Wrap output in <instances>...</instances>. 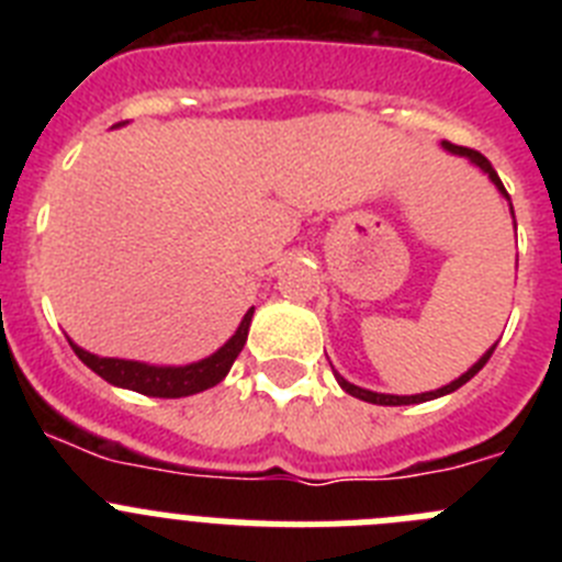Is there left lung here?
Returning a JSON list of instances; mask_svg holds the SVG:
<instances>
[{"label": "left lung", "instance_id": "8db88e82", "mask_svg": "<svg viewBox=\"0 0 562 562\" xmlns=\"http://www.w3.org/2000/svg\"><path fill=\"white\" fill-rule=\"evenodd\" d=\"M445 148H448V151H453V154H461V157H470V160H473L475 166L481 168V171H484V173H490V180L495 182V188H498V191L504 193V196H509V193H506V188H504V182H501V177H498V173H495V168L490 166V160H486L484 154H481V151H475V148L456 146V143H445ZM513 216H515V213H513ZM493 351H495V346H493V349H490V351H486V355L481 357L479 362H475L473 369L467 371V374H461L459 380H453V382H450V385H445V389H436V391H428V394H416V396L374 394V391L357 389V385H351L349 380H342L340 374H335V376H337V382H340V389L346 391V394L357 396V400H362V402H374V405H414V402H428V400H436V396H445V394H450V391L461 389V385H464L467 380H473V376L479 374L481 369H484V366H486V360H490V357H493Z\"/></svg>", "mask_w": 562, "mask_h": 562}]
</instances>
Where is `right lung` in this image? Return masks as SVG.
Wrapping results in <instances>:
<instances>
[{"label":"right lung","mask_w":562,"mask_h":562,"mask_svg":"<svg viewBox=\"0 0 562 562\" xmlns=\"http://www.w3.org/2000/svg\"><path fill=\"white\" fill-rule=\"evenodd\" d=\"M250 321H252V310H247L245 321L238 324L236 335H233L231 340L216 351V355L205 357V360L200 362H191V366H180V369H157V366H146V362L98 357L78 349V346H72V351L81 357L83 366H89L98 376H103V380L112 382V385H121V389L137 391V394H146V396L180 400V396H191V394H200V391L205 389H213L216 382L225 380V374L231 371L238 351L245 349Z\"/></svg>","instance_id":"add662e5"}]
</instances>
